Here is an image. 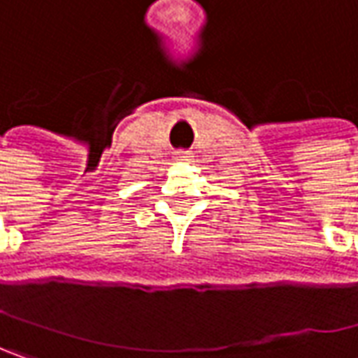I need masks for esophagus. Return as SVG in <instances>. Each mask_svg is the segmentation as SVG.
Returning a JSON list of instances; mask_svg holds the SVG:
<instances>
[{"label":"esophagus","mask_w":358,"mask_h":358,"mask_svg":"<svg viewBox=\"0 0 358 358\" xmlns=\"http://www.w3.org/2000/svg\"><path fill=\"white\" fill-rule=\"evenodd\" d=\"M190 159V154L188 152H178L176 154V162H188Z\"/></svg>","instance_id":"esophagus-1"}]
</instances>
